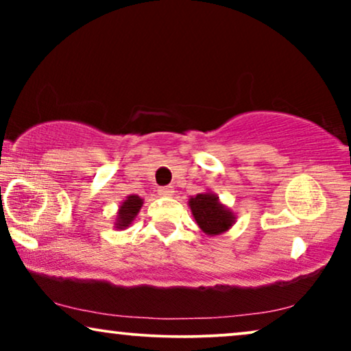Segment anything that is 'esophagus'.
<instances>
[{
	"mask_svg": "<svg viewBox=\"0 0 351 351\" xmlns=\"http://www.w3.org/2000/svg\"><path fill=\"white\" fill-rule=\"evenodd\" d=\"M158 191H160L161 196H172V193H174V189H172V186H161Z\"/></svg>",
	"mask_w": 351,
	"mask_h": 351,
	"instance_id": "esophagus-1",
	"label": "esophagus"
}]
</instances>
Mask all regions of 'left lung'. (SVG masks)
<instances>
[{"label": "left lung", "mask_w": 351, "mask_h": 351, "mask_svg": "<svg viewBox=\"0 0 351 351\" xmlns=\"http://www.w3.org/2000/svg\"><path fill=\"white\" fill-rule=\"evenodd\" d=\"M191 214L199 228L208 234H220L232 227L234 222L233 214L219 203V198L213 193H199L190 199Z\"/></svg>", "instance_id": "left-lung-1"}]
</instances>
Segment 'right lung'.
<instances>
[{
    "instance_id": "1",
    "label": "right lung",
    "mask_w": 351,
    "mask_h": 351,
    "mask_svg": "<svg viewBox=\"0 0 351 351\" xmlns=\"http://www.w3.org/2000/svg\"><path fill=\"white\" fill-rule=\"evenodd\" d=\"M142 198H138L137 195H131L128 196V199L124 201L121 204V208H119V213H118V228H124L128 227L129 223L132 222L134 217H136L138 209L142 208Z\"/></svg>"
}]
</instances>
